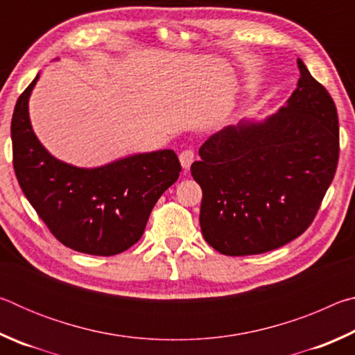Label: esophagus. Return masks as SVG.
Listing matches in <instances>:
<instances>
[{
    "label": "esophagus",
    "mask_w": 355,
    "mask_h": 355,
    "mask_svg": "<svg viewBox=\"0 0 355 355\" xmlns=\"http://www.w3.org/2000/svg\"><path fill=\"white\" fill-rule=\"evenodd\" d=\"M194 158H196V152L192 148H186L182 153H180V163H182V167L184 171L189 169Z\"/></svg>",
    "instance_id": "esophagus-1"
}]
</instances>
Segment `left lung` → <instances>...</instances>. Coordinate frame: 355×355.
<instances>
[{
    "instance_id": "left-lung-1",
    "label": "left lung",
    "mask_w": 355,
    "mask_h": 355,
    "mask_svg": "<svg viewBox=\"0 0 355 355\" xmlns=\"http://www.w3.org/2000/svg\"><path fill=\"white\" fill-rule=\"evenodd\" d=\"M297 67V87L279 112L209 136L191 166L203 194V238L220 254L255 255L293 241L313 222L332 183L338 114L300 59Z\"/></svg>"
}]
</instances>
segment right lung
<instances>
[{"label":"right lung","mask_w":355,"mask_h":355,"mask_svg":"<svg viewBox=\"0 0 355 355\" xmlns=\"http://www.w3.org/2000/svg\"><path fill=\"white\" fill-rule=\"evenodd\" d=\"M39 75L17 100L10 123L19 184L58 241L76 252L110 257L139 241L163 192L182 166L173 150L137 153L83 169L56 159L34 135L28 101Z\"/></svg>","instance_id":"1"}]
</instances>
